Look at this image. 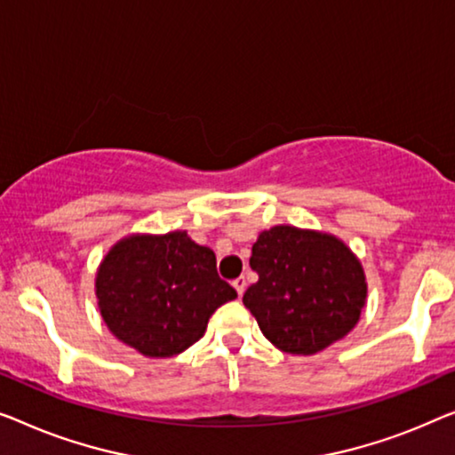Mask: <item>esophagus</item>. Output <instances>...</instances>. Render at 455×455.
Here are the masks:
<instances>
[{
	"label": "esophagus",
	"instance_id": "esophagus-1",
	"mask_svg": "<svg viewBox=\"0 0 455 455\" xmlns=\"http://www.w3.org/2000/svg\"><path fill=\"white\" fill-rule=\"evenodd\" d=\"M233 286H235L236 294H239V297H243V292H245V289H247V283H245V278L239 276V278H236V280H233Z\"/></svg>",
	"mask_w": 455,
	"mask_h": 455
}]
</instances>
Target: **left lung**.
Segmentation results:
<instances>
[{
	"mask_svg": "<svg viewBox=\"0 0 455 455\" xmlns=\"http://www.w3.org/2000/svg\"><path fill=\"white\" fill-rule=\"evenodd\" d=\"M259 280L243 303L286 355H315L342 340L367 303V276L347 243L323 230L276 225L253 243Z\"/></svg>",
	"mask_w": 455,
	"mask_h": 455,
	"instance_id": "8db88e82",
	"label": "left lung"
}]
</instances>
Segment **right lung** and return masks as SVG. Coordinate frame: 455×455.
Segmentation results:
<instances>
[{
    "label": "right lung",
    "mask_w": 455,
    "mask_h": 455,
    "mask_svg": "<svg viewBox=\"0 0 455 455\" xmlns=\"http://www.w3.org/2000/svg\"><path fill=\"white\" fill-rule=\"evenodd\" d=\"M94 292L108 331L148 358L181 355L212 313L236 299L216 272L212 249L188 230L119 239L99 264Z\"/></svg>",
    "instance_id": "right-lung-1"
}]
</instances>
